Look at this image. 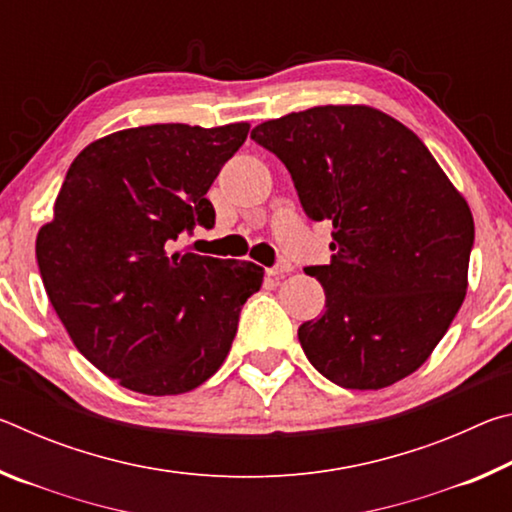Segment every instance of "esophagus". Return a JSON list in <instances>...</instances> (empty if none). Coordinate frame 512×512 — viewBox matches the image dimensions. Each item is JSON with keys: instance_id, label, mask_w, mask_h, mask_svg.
Returning <instances> with one entry per match:
<instances>
[{"instance_id": "34e87169", "label": "esophagus", "mask_w": 512, "mask_h": 512, "mask_svg": "<svg viewBox=\"0 0 512 512\" xmlns=\"http://www.w3.org/2000/svg\"><path fill=\"white\" fill-rule=\"evenodd\" d=\"M291 262H287V259H280V262H277L275 266H271L268 268V275H273V277H277V275H284V273H291Z\"/></svg>"}]
</instances>
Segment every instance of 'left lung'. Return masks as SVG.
I'll list each match as a JSON object with an SVG mask.
<instances>
[{"label":"left lung","mask_w":512,"mask_h":512,"mask_svg":"<svg viewBox=\"0 0 512 512\" xmlns=\"http://www.w3.org/2000/svg\"><path fill=\"white\" fill-rule=\"evenodd\" d=\"M289 169L332 262L307 266L325 311L298 327L307 359L343 388L377 391L418 370L461 309L474 221L427 146L368 106H318L253 128Z\"/></svg>","instance_id":"obj_1"}]
</instances>
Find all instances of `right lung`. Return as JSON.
I'll return each instance as SVG.
<instances>
[{
	"instance_id": "right-lung-1",
	"label": "right lung",
	"mask_w": 512,
	"mask_h": 512,
	"mask_svg": "<svg viewBox=\"0 0 512 512\" xmlns=\"http://www.w3.org/2000/svg\"><path fill=\"white\" fill-rule=\"evenodd\" d=\"M248 124H151L76 155L36 259L69 339L92 366L144 395H180L221 368L264 268L178 253L214 228L207 189Z\"/></svg>"
}]
</instances>
